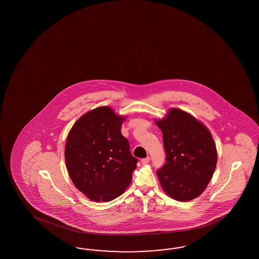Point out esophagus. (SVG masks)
I'll use <instances>...</instances> for the list:
<instances>
[{
	"label": "esophagus",
	"instance_id": "esophagus-1",
	"mask_svg": "<svg viewBox=\"0 0 259 259\" xmlns=\"http://www.w3.org/2000/svg\"><path fill=\"white\" fill-rule=\"evenodd\" d=\"M150 162V157H144V158H142L141 159V163L142 164H148Z\"/></svg>",
	"mask_w": 259,
	"mask_h": 259
}]
</instances>
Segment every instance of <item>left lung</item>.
Segmentation results:
<instances>
[{
	"instance_id": "obj_1",
	"label": "left lung",
	"mask_w": 259,
	"mask_h": 259,
	"mask_svg": "<svg viewBox=\"0 0 259 259\" xmlns=\"http://www.w3.org/2000/svg\"><path fill=\"white\" fill-rule=\"evenodd\" d=\"M166 163L157 169L159 182L174 199L188 201L202 194L214 172L218 154L212 135L188 113L171 109L157 120Z\"/></svg>"
}]
</instances>
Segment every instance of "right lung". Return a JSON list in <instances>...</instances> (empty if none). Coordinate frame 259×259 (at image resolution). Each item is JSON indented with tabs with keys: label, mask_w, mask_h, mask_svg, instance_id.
Here are the masks:
<instances>
[{
	"label": "right lung",
	"mask_w": 259,
	"mask_h": 259,
	"mask_svg": "<svg viewBox=\"0 0 259 259\" xmlns=\"http://www.w3.org/2000/svg\"><path fill=\"white\" fill-rule=\"evenodd\" d=\"M124 118L108 106L78 118L68 134L65 163L75 186L96 202L120 196L132 181L138 158L120 132Z\"/></svg>",
	"instance_id": "right-lung-1"
}]
</instances>
